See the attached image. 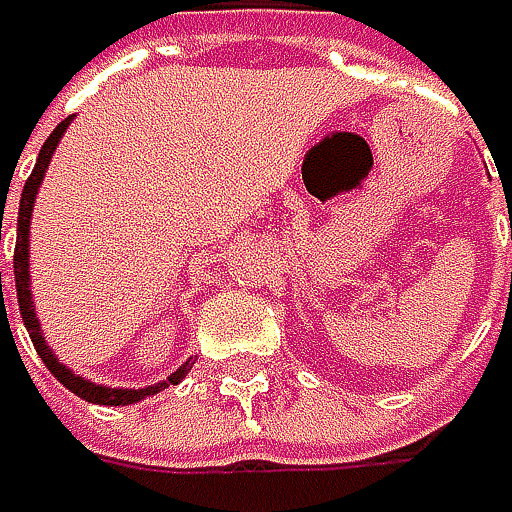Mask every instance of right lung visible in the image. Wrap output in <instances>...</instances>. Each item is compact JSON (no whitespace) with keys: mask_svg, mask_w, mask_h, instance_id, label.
Here are the masks:
<instances>
[{"mask_svg":"<svg viewBox=\"0 0 512 512\" xmlns=\"http://www.w3.org/2000/svg\"><path fill=\"white\" fill-rule=\"evenodd\" d=\"M70 127V118H64L55 130L50 133V139L44 142L41 154H38V162L23 186V195H20V213H17V246H14V287H17V302H20V317H23V326L38 350V356L44 358V364L50 367V373L64 385L70 388L76 397L88 400V403H100V406H130V403H139L151 394H159L162 388L168 385H177L189 370H192V361H183L168 379L156 382V385H148V388H106V385H97L79 373H73L70 367H64L58 358L52 356V350L44 341V332H41V323H38V314H35V302H32V275H29V222H32V210H35V195H38V186L44 180V171L50 165L52 151L58 148L64 130ZM0 237H2V216H0ZM0 296H2V275H0Z\"/></svg>","mask_w":512,"mask_h":512,"instance_id":"obj_1","label":"right lung"}]
</instances>
